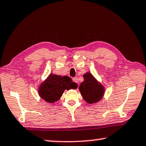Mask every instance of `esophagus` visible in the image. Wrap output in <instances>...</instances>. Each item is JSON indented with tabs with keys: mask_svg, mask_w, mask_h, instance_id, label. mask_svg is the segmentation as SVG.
Returning a JSON list of instances; mask_svg holds the SVG:
<instances>
[{
	"mask_svg": "<svg viewBox=\"0 0 146 146\" xmlns=\"http://www.w3.org/2000/svg\"><path fill=\"white\" fill-rule=\"evenodd\" d=\"M73 80L75 82H76V84H78V78H76V77L73 78Z\"/></svg>",
	"mask_w": 146,
	"mask_h": 146,
	"instance_id": "34e87169",
	"label": "esophagus"
}]
</instances>
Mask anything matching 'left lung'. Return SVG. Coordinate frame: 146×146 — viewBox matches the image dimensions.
Returning <instances> with one entry per match:
<instances>
[{"instance_id":"8db88e82","label":"left lung","mask_w":146,"mask_h":146,"mask_svg":"<svg viewBox=\"0 0 146 146\" xmlns=\"http://www.w3.org/2000/svg\"><path fill=\"white\" fill-rule=\"evenodd\" d=\"M83 77L84 81L78 88L82 97L88 104L98 102L105 94L104 86L90 72L84 74Z\"/></svg>"}]
</instances>
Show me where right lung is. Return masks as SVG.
Returning <instances> with one entry per match:
<instances>
[{"instance_id": "1", "label": "right lung", "mask_w": 146, "mask_h": 146, "mask_svg": "<svg viewBox=\"0 0 146 146\" xmlns=\"http://www.w3.org/2000/svg\"><path fill=\"white\" fill-rule=\"evenodd\" d=\"M77 87V84L69 76L50 73L38 86V94L45 102L52 104L60 99L66 90H75Z\"/></svg>"}]
</instances>
